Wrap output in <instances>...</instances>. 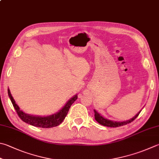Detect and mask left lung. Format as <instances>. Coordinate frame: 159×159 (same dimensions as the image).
Masks as SVG:
<instances>
[{
    "mask_svg": "<svg viewBox=\"0 0 159 159\" xmlns=\"http://www.w3.org/2000/svg\"><path fill=\"white\" fill-rule=\"evenodd\" d=\"M140 111H141V110H140L135 116H134L132 118L128 120L122 121V122H118V121L111 120L104 118V117L102 116L96 110L94 109L95 120H96L98 123H100L102 125H104V126H106V127H118L123 126V125H127L129 123H130V122L134 120L137 118L138 116H139V113H140Z\"/></svg>",
    "mask_w": 159,
    "mask_h": 159,
    "instance_id": "8db88e82",
    "label": "left lung"
}]
</instances>
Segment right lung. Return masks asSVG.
Masks as SVG:
<instances>
[{"label":"right lung","mask_w":159,"mask_h":159,"mask_svg":"<svg viewBox=\"0 0 159 159\" xmlns=\"http://www.w3.org/2000/svg\"><path fill=\"white\" fill-rule=\"evenodd\" d=\"M8 95L10 98V100L12 103L14 108L16 110L18 116L22 120L23 122L26 123L33 125L34 127H42V128H50L53 127L58 126L60 125L63 120L65 119L67 113L69 111L70 106L73 104L77 99V95H75L73 98H71L66 103L64 107L61 109L58 112L54 113L52 115L47 116H39L28 114L23 112L22 110L20 109L19 107L16 104V102L14 100V98L11 95L10 89H8Z\"/></svg>","instance_id":"right-lung-1"}]
</instances>
